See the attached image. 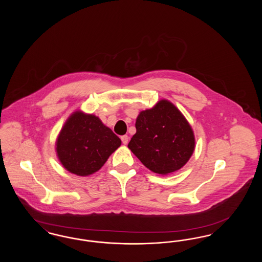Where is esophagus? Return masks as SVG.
<instances>
[{"label": "esophagus", "instance_id": "esophagus-1", "mask_svg": "<svg viewBox=\"0 0 262 262\" xmlns=\"http://www.w3.org/2000/svg\"><path fill=\"white\" fill-rule=\"evenodd\" d=\"M121 139H122V142H123V144H125V145L127 144V142H128V137H127V136H123Z\"/></svg>", "mask_w": 262, "mask_h": 262}]
</instances>
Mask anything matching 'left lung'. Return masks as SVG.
I'll list each match as a JSON object with an SVG mask.
<instances>
[{
  "instance_id": "left-lung-1",
  "label": "left lung",
  "mask_w": 262,
  "mask_h": 262,
  "mask_svg": "<svg viewBox=\"0 0 262 262\" xmlns=\"http://www.w3.org/2000/svg\"><path fill=\"white\" fill-rule=\"evenodd\" d=\"M136 128L127 147L153 173L172 174L187 164L194 151L191 125L169 100L139 113Z\"/></svg>"
}]
</instances>
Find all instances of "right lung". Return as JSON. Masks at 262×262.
Segmentation results:
<instances>
[{"mask_svg": "<svg viewBox=\"0 0 262 262\" xmlns=\"http://www.w3.org/2000/svg\"><path fill=\"white\" fill-rule=\"evenodd\" d=\"M121 144V139L98 117L77 110L62 125L55 148L67 171L86 177L99 171Z\"/></svg>", "mask_w": 262, "mask_h": 262, "instance_id": "right-lung-1", "label": "right lung"}]
</instances>
